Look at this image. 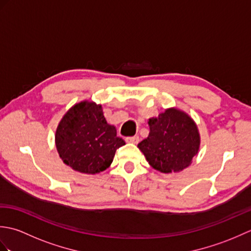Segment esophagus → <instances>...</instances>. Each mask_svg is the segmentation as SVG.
<instances>
[{"instance_id": "34e87169", "label": "esophagus", "mask_w": 251, "mask_h": 251, "mask_svg": "<svg viewBox=\"0 0 251 251\" xmlns=\"http://www.w3.org/2000/svg\"><path fill=\"white\" fill-rule=\"evenodd\" d=\"M126 141L129 142V143H134V145H137V143L139 142V137H138V136L127 137V138H126Z\"/></svg>"}]
</instances>
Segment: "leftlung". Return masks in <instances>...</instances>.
Listing matches in <instances>:
<instances>
[{
  "instance_id": "left-lung-1",
  "label": "left lung",
  "mask_w": 251,
  "mask_h": 251,
  "mask_svg": "<svg viewBox=\"0 0 251 251\" xmlns=\"http://www.w3.org/2000/svg\"><path fill=\"white\" fill-rule=\"evenodd\" d=\"M150 132L138 148L151 166L163 174L189 167L199 153L201 136L193 119L177 108H169L148 121Z\"/></svg>"
}]
</instances>
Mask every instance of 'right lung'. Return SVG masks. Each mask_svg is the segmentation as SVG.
I'll return each mask as SVG.
<instances>
[{
  "mask_svg": "<svg viewBox=\"0 0 251 251\" xmlns=\"http://www.w3.org/2000/svg\"><path fill=\"white\" fill-rule=\"evenodd\" d=\"M55 143L66 165L78 173L96 175L110 167L125 141L116 136L115 126L108 124L102 105L83 100L62 116Z\"/></svg>",
  "mask_w": 251,
  "mask_h": 251,
  "instance_id": "obj_1",
  "label": "right lung"
}]
</instances>
